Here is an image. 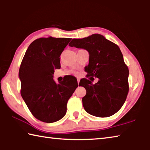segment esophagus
<instances>
[{
	"label": "esophagus",
	"instance_id": "obj_1",
	"mask_svg": "<svg viewBox=\"0 0 150 150\" xmlns=\"http://www.w3.org/2000/svg\"><path fill=\"white\" fill-rule=\"evenodd\" d=\"M79 82H80V79H77V83H78V85L79 84Z\"/></svg>",
	"mask_w": 150,
	"mask_h": 150
}]
</instances>
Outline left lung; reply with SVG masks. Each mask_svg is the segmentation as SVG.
Listing matches in <instances>:
<instances>
[{
	"instance_id": "8db88e82",
	"label": "left lung",
	"mask_w": 150,
	"mask_h": 150,
	"mask_svg": "<svg viewBox=\"0 0 150 150\" xmlns=\"http://www.w3.org/2000/svg\"><path fill=\"white\" fill-rule=\"evenodd\" d=\"M69 45L87 51L89 62L85 71L89 79L93 76L99 79L95 84L85 78L80 81V86L87 91L82 98L85 110L97 117L115 115L125 103L129 91V70L120 48L98 34L73 39Z\"/></svg>"
}]
</instances>
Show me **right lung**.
I'll list each match as a JSON object with an SVG mask.
<instances>
[{
  "instance_id": "add662e5",
  "label": "right lung",
  "mask_w": 150,
  "mask_h": 150,
  "mask_svg": "<svg viewBox=\"0 0 150 150\" xmlns=\"http://www.w3.org/2000/svg\"><path fill=\"white\" fill-rule=\"evenodd\" d=\"M71 38H41L31 43L20 65L18 76L22 97L33 116L52 123L65 115L67 104L78 87L77 79L67 76L54 81V69H60V55Z\"/></svg>"
}]
</instances>
